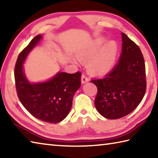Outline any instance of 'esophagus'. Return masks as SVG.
I'll use <instances>...</instances> for the list:
<instances>
[{
  "mask_svg": "<svg viewBox=\"0 0 158 158\" xmlns=\"http://www.w3.org/2000/svg\"><path fill=\"white\" fill-rule=\"evenodd\" d=\"M89 81V77H86L85 74H83L82 76H81V83H82V84H85V83H87Z\"/></svg>",
  "mask_w": 158,
  "mask_h": 158,
  "instance_id": "esophagus-1",
  "label": "esophagus"
}]
</instances>
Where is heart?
Returning <instances> with one entry per match:
<instances>
[{
    "mask_svg": "<svg viewBox=\"0 0 158 158\" xmlns=\"http://www.w3.org/2000/svg\"><path fill=\"white\" fill-rule=\"evenodd\" d=\"M106 41L105 37H98L77 51V58L80 61L89 60L88 69L93 74L108 73L116 63L118 49L116 42L111 40L106 44ZM74 61L77 63L78 60Z\"/></svg>",
    "mask_w": 158,
    "mask_h": 158,
    "instance_id": "obj_1",
    "label": "heart"
}]
</instances>
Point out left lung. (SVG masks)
I'll return each instance as SVG.
<instances>
[{"mask_svg":"<svg viewBox=\"0 0 158 158\" xmlns=\"http://www.w3.org/2000/svg\"><path fill=\"white\" fill-rule=\"evenodd\" d=\"M122 52L113 69L102 78L91 80L98 93L95 105L102 116L118 119L137 107L146 89L143 54L135 42L122 33Z\"/></svg>","mask_w":158,"mask_h":158,"instance_id":"left-lung-1","label":"left lung"}]
</instances>
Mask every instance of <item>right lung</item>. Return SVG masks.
Instances as JSON below:
<instances>
[{
    "label": "right lung",
    "instance_id": "right-lung-1",
    "mask_svg": "<svg viewBox=\"0 0 158 158\" xmlns=\"http://www.w3.org/2000/svg\"><path fill=\"white\" fill-rule=\"evenodd\" d=\"M41 38V35H37L19 54L15 68L16 89L21 104L31 115L40 121L57 123L65 119L70 111L73 96L81 86V73L59 72L47 81H29L23 64Z\"/></svg>",
    "mask_w": 158,
    "mask_h": 158
}]
</instances>
